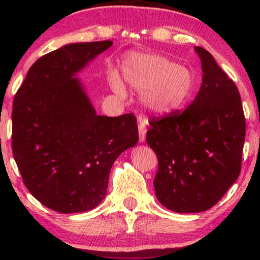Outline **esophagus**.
<instances>
[{
	"instance_id": "1",
	"label": "esophagus",
	"mask_w": 260,
	"mask_h": 260,
	"mask_svg": "<svg viewBox=\"0 0 260 260\" xmlns=\"http://www.w3.org/2000/svg\"><path fill=\"white\" fill-rule=\"evenodd\" d=\"M138 132H139V142L143 143L145 140V133H147V128L143 122H140L138 126Z\"/></svg>"
}]
</instances>
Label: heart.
<instances>
[{"instance_id":"b5f03b06","label":"heart","mask_w":260,"mask_h":260,"mask_svg":"<svg viewBox=\"0 0 260 260\" xmlns=\"http://www.w3.org/2000/svg\"><path fill=\"white\" fill-rule=\"evenodd\" d=\"M122 76L131 88L142 91L143 106L156 115L177 111L189 100L194 77L184 66L155 53H133L122 66ZM110 85L118 95L126 94L123 82L110 73Z\"/></svg>"}]
</instances>
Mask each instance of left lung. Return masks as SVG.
I'll list each match as a JSON object with an SVG mask.
<instances>
[{
	"label": "left lung",
	"instance_id": "left-lung-1",
	"mask_svg": "<svg viewBox=\"0 0 260 260\" xmlns=\"http://www.w3.org/2000/svg\"><path fill=\"white\" fill-rule=\"evenodd\" d=\"M202 85L183 112L153 117L147 132L159 170L155 194L181 214L201 213L216 204L241 171L246 121L237 86L210 52L196 46Z\"/></svg>",
	"mask_w": 260,
	"mask_h": 260
}]
</instances>
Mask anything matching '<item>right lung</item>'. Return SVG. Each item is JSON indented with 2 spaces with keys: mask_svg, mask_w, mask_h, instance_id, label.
<instances>
[{
  "mask_svg": "<svg viewBox=\"0 0 260 260\" xmlns=\"http://www.w3.org/2000/svg\"><path fill=\"white\" fill-rule=\"evenodd\" d=\"M112 41L67 44L31 66L12 111V150L45 207L85 213L105 198L115 160L138 142L133 113L99 116L77 73Z\"/></svg>",
  "mask_w": 260,
  "mask_h": 260,
  "instance_id": "obj_1",
  "label": "right lung"
}]
</instances>
